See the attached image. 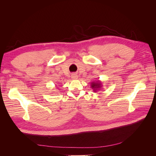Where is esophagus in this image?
I'll return each instance as SVG.
<instances>
[{
	"mask_svg": "<svg viewBox=\"0 0 156 156\" xmlns=\"http://www.w3.org/2000/svg\"><path fill=\"white\" fill-rule=\"evenodd\" d=\"M77 78H78V76H77V74H75V73L72 74V79H77Z\"/></svg>",
	"mask_w": 156,
	"mask_h": 156,
	"instance_id": "1",
	"label": "esophagus"
}]
</instances>
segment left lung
I'll list each match as a JSON object with an SVG mask.
<instances>
[{
    "label": "left lung",
    "mask_w": 156,
    "mask_h": 156,
    "mask_svg": "<svg viewBox=\"0 0 156 156\" xmlns=\"http://www.w3.org/2000/svg\"><path fill=\"white\" fill-rule=\"evenodd\" d=\"M90 84H91L90 86L93 89V91L94 92H96L98 90H100L102 88V83L100 81H93Z\"/></svg>",
    "instance_id": "8db88e82"
}]
</instances>
